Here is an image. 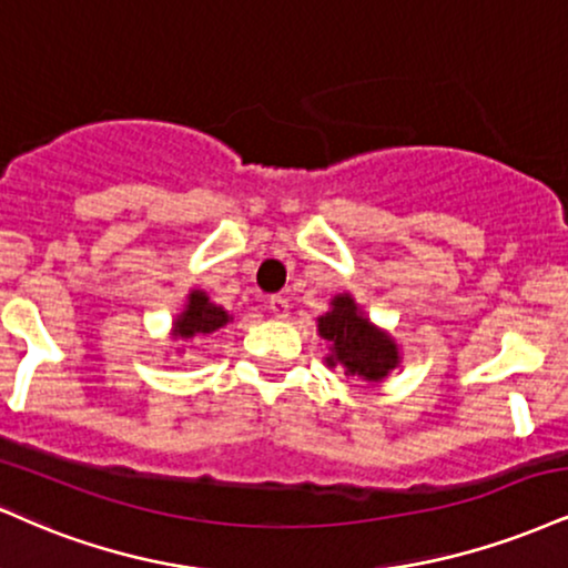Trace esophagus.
<instances>
[{
    "mask_svg": "<svg viewBox=\"0 0 568 568\" xmlns=\"http://www.w3.org/2000/svg\"><path fill=\"white\" fill-rule=\"evenodd\" d=\"M266 310H270L272 317L285 320V317H288V310H291L288 298H285V296H272L270 302H266Z\"/></svg>",
    "mask_w": 568,
    "mask_h": 568,
    "instance_id": "esophagus-1",
    "label": "esophagus"
}]
</instances>
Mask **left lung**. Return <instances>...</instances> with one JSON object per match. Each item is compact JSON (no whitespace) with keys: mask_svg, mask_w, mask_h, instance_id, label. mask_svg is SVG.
Masks as SVG:
<instances>
[{"mask_svg":"<svg viewBox=\"0 0 568 568\" xmlns=\"http://www.w3.org/2000/svg\"><path fill=\"white\" fill-rule=\"evenodd\" d=\"M317 333L331 344L327 367L341 365L346 375L381 384L399 365V349L386 331L375 327L349 293L333 296L331 312L317 317Z\"/></svg>","mask_w":568,"mask_h":568,"instance_id":"obj_1","label":"left lung"}]
</instances>
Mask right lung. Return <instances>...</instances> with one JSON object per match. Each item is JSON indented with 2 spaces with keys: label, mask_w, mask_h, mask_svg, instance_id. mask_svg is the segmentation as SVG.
Segmentation results:
<instances>
[{
  "label": "right lung",
  "mask_w": 568,
  "mask_h": 568,
  "mask_svg": "<svg viewBox=\"0 0 568 568\" xmlns=\"http://www.w3.org/2000/svg\"><path fill=\"white\" fill-rule=\"evenodd\" d=\"M230 314L222 306L211 304V298L203 291H190L187 304H184L182 314L174 320V338H195L209 336V333L219 331L230 323Z\"/></svg>",
  "instance_id": "add662e5"
}]
</instances>
